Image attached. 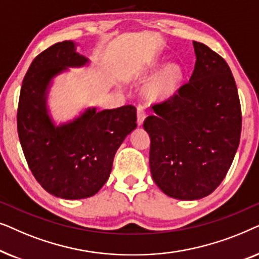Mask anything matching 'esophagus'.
<instances>
[{
    "mask_svg": "<svg viewBox=\"0 0 259 259\" xmlns=\"http://www.w3.org/2000/svg\"><path fill=\"white\" fill-rule=\"evenodd\" d=\"M146 118V112H145L144 106L139 105L137 108V122L138 125L141 126L144 123V120Z\"/></svg>",
    "mask_w": 259,
    "mask_h": 259,
    "instance_id": "obj_1",
    "label": "esophagus"
}]
</instances>
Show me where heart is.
Returning <instances> with one entry per match:
<instances>
[{
    "mask_svg": "<svg viewBox=\"0 0 259 259\" xmlns=\"http://www.w3.org/2000/svg\"><path fill=\"white\" fill-rule=\"evenodd\" d=\"M183 79V70L177 65H168L155 75L145 90V97L150 102L168 100L178 91Z\"/></svg>",
    "mask_w": 259,
    "mask_h": 259,
    "instance_id": "1",
    "label": "heart"
}]
</instances>
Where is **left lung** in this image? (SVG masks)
<instances>
[{"label": "left lung", "instance_id": "8db88e82", "mask_svg": "<svg viewBox=\"0 0 259 259\" xmlns=\"http://www.w3.org/2000/svg\"><path fill=\"white\" fill-rule=\"evenodd\" d=\"M196 65L178 93L154 105L144 128L150 134V168L165 194L196 200L211 194L225 178L237 152L242 112L225 60L193 41Z\"/></svg>", "mask_w": 259, "mask_h": 259}]
</instances>
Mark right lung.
Wrapping results in <instances>:
<instances>
[{
  "mask_svg": "<svg viewBox=\"0 0 259 259\" xmlns=\"http://www.w3.org/2000/svg\"><path fill=\"white\" fill-rule=\"evenodd\" d=\"M88 63L73 41L58 42L33 60L21 87L17 132L24 157L40 185L62 199L98 193L120 145L137 127L131 105L101 112L90 107L68 122H54L47 106L53 79Z\"/></svg>",
  "mask_w": 259,
  "mask_h": 259,
  "instance_id": "obj_1",
  "label": "right lung"
}]
</instances>
